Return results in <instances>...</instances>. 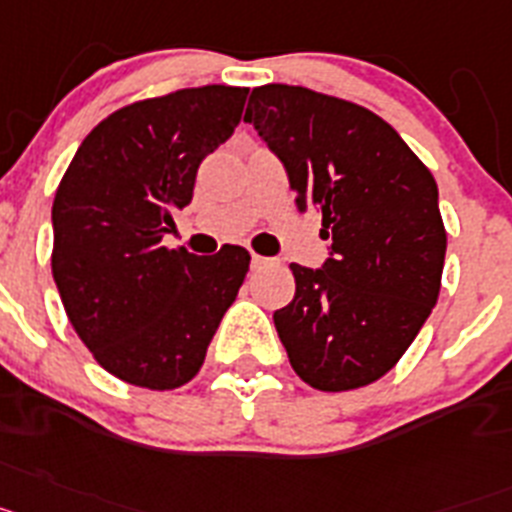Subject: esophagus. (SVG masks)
<instances>
[{
	"mask_svg": "<svg viewBox=\"0 0 512 512\" xmlns=\"http://www.w3.org/2000/svg\"><path fill=\"white\" fill-rule=\"evenodd\" d=\"M270 262H273V260H270V257H262V255H252V268H255V270H260V268H268Z\"/></svg>",
	"mask_w": 512,
	"mask_h": 512,
	"instance_id": "obj_1",
	"label": "esophagus"
}]
</instances>
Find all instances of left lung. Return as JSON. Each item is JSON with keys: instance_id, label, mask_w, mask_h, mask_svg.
Instances as JSON below:
<instances>
[{"instance_id": "1", "label": "left lung", "mask_w": 512, "mask_h": 512, "mask_svg": "<svg viewBox=\"0 0 512 512\" xmlns=\"http://www.w3.org/2000/svg\"><path fill=\"white\" fill-rule=\"evenodd\" d=\"M244 121L286 167L296 208H314L332 239L322 270L293 262L296 296L273 314L293 371L319 391L379 381L441 293L435 177L384 118L306 87H255Z\"/></svg>"}]
</instances>
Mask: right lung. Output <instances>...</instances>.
Returning a JSON list of instances; mask_svg holds the SVG:
<instances>
[{
  "instance_id": "right-lung-1",
  "label": "right lung",
  "mask_w": 512,
  "mask_h": 512,
  "mask_svg": "<svg viewBox=\"0 0 512 512\" xmlns=\"http://www.w3.org/2000/svg\"><path fill=\"white\" fill-rule=\"evenodd\" d=\"M247 92L206 84L131 102L92 128L61 177L53 281L79 340L126 384H188L250 270L237 244L211 257L162 244L201 162L242 121Z\"/></svg>"
}]
</instances>
